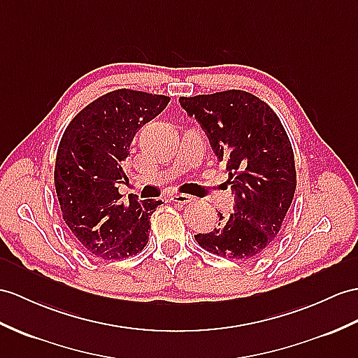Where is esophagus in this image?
Listing matches in <instances>:
<instances>
[{
    "instance_id": "esophagus-1",
    "label": "esophagus",
    "mask_w": 358,
    "mask_h": 358,
    "mask_svg": "<svg viewBox=\"0 0 358 358\" xmlns=\"http://www.w3.org/2000/svg\"><path fill=\"white\" fill-rule=\"evenodd\" d=\"M170 200L174 203H180V205H185V203H189L193 202V197L188 196V194H182V193H176V194H171L170 196Z\"/></svg>"
}]
</instances>
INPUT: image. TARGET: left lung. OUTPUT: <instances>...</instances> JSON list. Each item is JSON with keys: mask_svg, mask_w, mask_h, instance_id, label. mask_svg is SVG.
I'll return each instance as SVG.
<instances>
[{"mask_svg": "<svg viewBox=\"0 0 358 358\" xmlns=\"http://www.w3.org/2000/svg\"><path fill=\"white\" fill-rule=\"evenodd\" d=\"M219 161L226 162L232 213H219V228L194 235L205 250L248 261L272 245L296 189L294 155L276 113L255 95L231 90L180 97Z\"/></svg>", "mask_w": 358, "mask_h": 358, "instance_id": "8db88e82", "label": "left lung"}]
</instances>
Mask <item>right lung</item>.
<instances>
[{
	"label": "right lung",
	"mask_w": 358,
	"mask_h": 358,
	"mask_svg": "<svg viewBox=\"0 0 358 358\" xmlns=\"http://www.w3.org/2000/svg\"><path fill=\"white\" fill-rule=\"evenodd\" d=\"M165 95L118 90L88 104L60 139L55 185L64 220L88 254L136 255L149 241L150 215L162 200L121 202L118 184L136 132L167 108Z\"/></svg>",
	"instance_id": "obj_1"
}]
</instances>
